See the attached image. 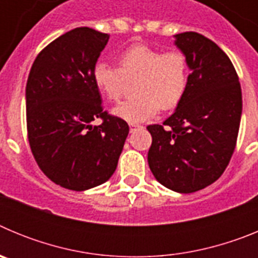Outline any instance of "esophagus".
Masks as SVG:
<instances>
[{
  "instance_id": "34e87169",
  "label": "esophagus",
  "mask_w": 258,
  "mask_h": 258,
  "mask_svg": "<svg viewBox=\"0 0 258 258\" xmlns=\"http://www.w3.org/2000/svg\"><path fill=\"white\" fill-rule=\"evenodd\" d=\"M129 126H131V132H133L134 129H136V127L140 126V125H138V124H134V122H131V124H129Z\"/></svg>"
}]
</instances>
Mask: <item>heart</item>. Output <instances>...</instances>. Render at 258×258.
<instances>
[{
    "label": "heart",
    "instance_id": "b5f03b06",
    "mask_svg": "<svg viewBox=\"0 0 258 258\" xmlns=\"http://www.w3.org/2000/svg\"><path fill=\"white\" fill-rule=\"evenodd\" d=\"M120 67L98 61L93 81L107 99L118 101L127 81L138 79V95L112 108V115L127 122H142L159 109H172L182 101L188 85V63L181 51H161L147 45L127 47L118 56Z\"/></svg>",
    "mask_w": 258,
    "mask_h": 258
}]
</instances>
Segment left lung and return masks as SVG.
I'll return each mask as SVG.
<instances>
[{"mask_svg":"<svg viewBox=\"0 0 258 258\" xmlns=\"http://www.w3.org/2000/svg\"><path fill=\"white\" fill-rule=\"evenodd\" d=\"M188 63L187 90L152 136L150 169L169 190L190 194L217 181L235 150L241 117V89L229 56L197 32L174 36Z\"/></svg>","mask_w":258,"mask_h":258,"instance_id":"left-lung-1","label":"left lung"}]
</instances>
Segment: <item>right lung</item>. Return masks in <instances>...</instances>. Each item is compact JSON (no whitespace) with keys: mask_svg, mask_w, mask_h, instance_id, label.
I'll return each mask as SVG.
<instances>
[{"mask_svg":"<svg viewBox=\"0 0 258 258\" xmlns=\"http://www.w3.org/2000/svg\"><path fill=\"white\" fill-rule=\"evenodd\" d=\"M109 36L80 27L50 42L36 58L26 88L27 129L40 169L61 187L85 191L111 178L129 125L102 108L93 81ZM97 118L104 120L93 125Z\"/></svg>","mask_w":258,"mask_h":258,"instance_id":"right-lung-1","label":"right lung"}]
</instances>
